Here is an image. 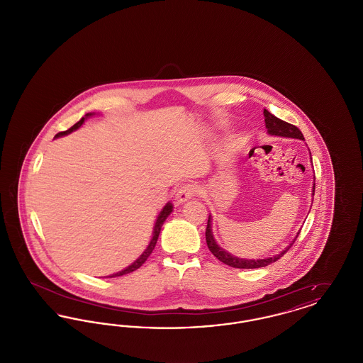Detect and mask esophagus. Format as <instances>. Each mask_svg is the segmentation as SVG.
Instances as JSON below:
<instances>
[{"label": "esophagus", "mask_w": 363, "mask_h": 363, "mask_svg": "<svg viewBox=\"0 0 363 363\" xmlns=\"http://www.w3.org/2000/svg\"><path fill=\"white\" fill-rule=\"evenodd\" d=\"M196 191H197V188H196L193 184L182 185L179 189L177 190L175 199H177L179 203H185V201L190 200L193 196H196Z\"/></svg>", "instance_id": "1"}]
</instances>
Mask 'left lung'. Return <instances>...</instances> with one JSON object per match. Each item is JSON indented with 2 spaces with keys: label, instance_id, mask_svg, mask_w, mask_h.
<instances>
[{
  "label": "left lung",
  "instance_id": "8db88e82",
  "mask_svg": "<svg viewBox=\"0 0 363 363\" xmlns=\"http://www.w3.org/2000/svg\"><path fill=\"white\" fill-rule=\"evenodd\" d=\"M264 117H265V126L268 129V133L269 135H274V136H283V138H299V140H305L302 132L295 126L291 125L289 122L283 121L280 118L275 117L274 114H271L268 110L264 108ZM313 189H315L313 186ZM298 237V235H296ZM295 237V240H296ZM290 243V246L280 252L279 255H277L275 257H269V259H238V257H234L231 256L230 253L225 252L222 247H219V245L213 240V235H212V231H211V216L208 218L207 230H206V241H207L208 249L211 250V253L219 259L222 262H225V265H230L233 268H245V269H252V268H262V267H267L272 262H275L280 257L284 256V253L291 247L294 245Z\"/></svg>",
  "mask_w": 363,
  "mask_h": 363
}]
</instances>
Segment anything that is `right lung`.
Returning a JSON list of instances; mask_svg holds the SVG:
<instances>
[{"instance_id":"obj_1","label":"right lung","mask_w":363,"mask_h":363,"mask_svg":"<svg viewBox=\"0 0 363 363\" xmlns=\"http://www.w3.org/2000/svg\"><path fill=\"white\" fill-rule=\"evenodd\" d=\"M91 114H86V117H83L82 120L79 122H76L72 128H69L68 130H65V132H60V133H57L55 135V138H60V136H65V135H68L70 132H73V130H76L77 128H80L82 125H83V122L86 120V117H89ZM172 211H173V206L169 203V204H166L164 208L162 209V212L159 213V216H157V219H156L155 227H154V235H152V240L150 242V245H148V247L145 249V252L138 257L132 265H129L128 268H125L123 271L121 272H117V274H114V275H111L110 277H122V275H126V274H130V272H133V271H136L138 269L147 259L150 257V255L152 253V250L155 249L156 241H157V237H159V234H160V228H162V225L164 223V220L167 219V216L172 213Z\"/></svg>"}]
</instances>
